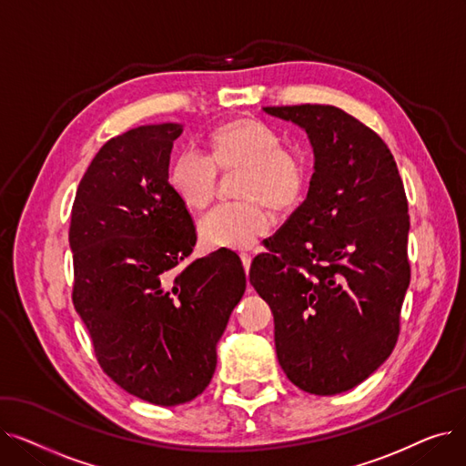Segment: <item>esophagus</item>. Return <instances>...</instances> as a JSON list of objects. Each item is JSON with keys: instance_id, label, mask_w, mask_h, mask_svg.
I'll use <instances>...</instances> for the list:
<instances>
[{"instance_id": "obj_1", "label": "esophagus", "mask_w": 466, "mask_h": 466, "mask_svg": "<svg viewBox=\"0 0 466 466\" xmlns=\"http://www.w3.org/2000/svg\"><path fill=\"white\" fill-rule=\"evenodd\" d=\"M239 258H241V264H243V268H246V272H249V268H251V255L249 253H239Z\"/></svg>"}]
</instances>
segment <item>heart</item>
Wrapping results in <instances>:
<instances>
[{"instance_id": "obj_1", "label": "heart", "mask_w": 466, "mask_h": 466, "mask_svg": "<svg viewBox=\"0 0 466 466\" xmlns=\"http://www.w3.org/2000/svg\"><path fill=\"white\" fill-rule=\"evenodd\" d=\"M211 158L183 151L169 169V185L192 209H206L217 187V168L241 171L236 194L241 202L220 206L200 220L209 249H251L272 232V215L295 209L306 190L304 160L279 149V137L255 118H232L209 136Z\"/></svg>"}]
</instances>
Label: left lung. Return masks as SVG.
Returning a JSON list of instances; mask_svg holds the SVG:
<instances>
[{
  "mask_svg": "<svg viewBox=\"0 0 466 466\" xmlns=\"http://www.w3.org/2000/svg\"><path fill=\"white\" fill-rule=\"evenodd\" d=\"M302 128L313 176L249 281L274 313L279 366L306 393L362 383L399 338L410 285L408 202L381 137L334 106L262 107Z\"/></svg>",
  "mask_w": 466,
  "mask_h": 466,
  "instance_id": "1",
  "label": "left lung"
}]
</instances>
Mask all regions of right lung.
<instances>
[{"mask_svg":"<svg viewBox=\"0 0 466 466\" xmlns=\"http://www.w3.org/2000/svg\"><path fill=\"white\" fill-rule=\"evenodd\" d=\"M181 122L109 139L71 209L73 306L97 362L127 393L158 406L190 402L209 385L217 344L246 292L234 251L185 264L192 217L169 185Z\"/></svg>","mask_w":466,"mask_h":466,"instance_id":"obj_1","label":"right lung"}]
</instances>
